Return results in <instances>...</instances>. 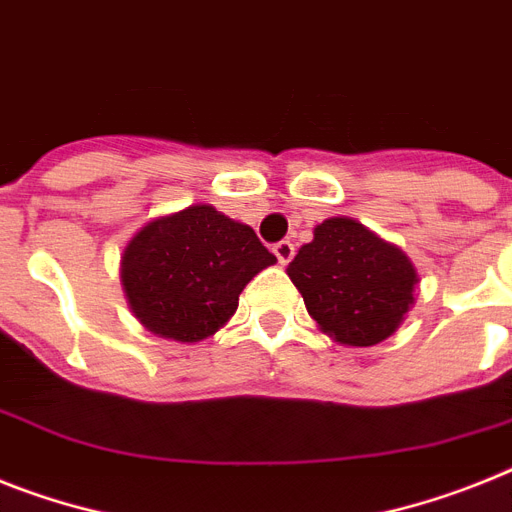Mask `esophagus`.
Masks as SVG:
<instances>
[{
	"instance_id": "obj_1",
	"label": "esophagus",
	"mask_w": 512,
	"mask_h": 512,
	"mask_svg": "<svg viewBox=\"0 0 512 512\" xmlns=\"http://www.w3.org/2000/svg\"><path fill=\"white\" fill-rule=\"evenodd\" d=\"M273 255L278 257V263H281V265L291 263V257H294V244L283 239V242H278L276 247H273Z\"/></svg>"
}]
</instances>
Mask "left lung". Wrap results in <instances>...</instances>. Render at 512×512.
<instances>
[{"label": "left lung", "mask_w": 512, "mask_h": 512, "mask_svg": "<svg viewBox=\"0 0 512 512\" xmlns=\"http://www.w3.org/2000/svg\"><path fill=\"white\" fill-rule=\"evenodd\" d=\"M307 312L343 346H375L414 304L416 268L354 218H328L286 268Z\"/></svg>", "instance_id": "left-lung-1"}]
</instances>
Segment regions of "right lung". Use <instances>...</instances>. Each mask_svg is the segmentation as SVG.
Returning <instances> with one entry per match:
<instances>
[{
  "instance_id": "obj_1",
  "label": "right lung",
  "mask_w": 512,
  "mask_h": 512,
  "mask_svg": "<svg viewBox=\"0 0 512 512\" xmlns=\"http://www.w3.org/2000/svg\"><path fill=\"white\" fill-rule=\"evenodd\" d=\"M276 263L257 234L213 205L145 223L124 247L122 286L150 333L197 343L223 328L252 278Z\"/></svg>"
}]
</instances>
